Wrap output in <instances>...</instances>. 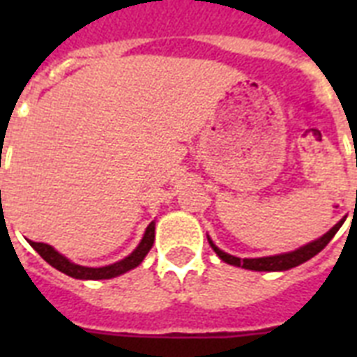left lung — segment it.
<instances>
[{
    "label": "left lung",
    "mask_w": 357,
    "mask_h": 357,
    "mask_svg": "<svg viewBox=\"0 0 357 357\" xmlns=\"http://www.w3.org/2000/svg\"><path fill=\"white\" fill-rule=\"evenodd\" d=\"M344 220H339L335 226H333L328 234L322 235L321 238H317L313 243H307L304 246H300V248L293 250V252H287V254H278V255H268V257H254V259H241V257H235V255H229L226 252L218 248L217 244L213 243L211 238H209V244H211V248L217 252V255L224 263H228V265L234 266H243V268H248V271H257V272H278V271H289V268H293V266H298L302 263H305L307 259H311L313 255H317L321 252L324 246H326L330 241L333 238V235L337 234L339 228L343 226Z\"/></svg>",
    "instance_id": "obj_1"
}]
</instances>
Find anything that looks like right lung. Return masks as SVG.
Segmentation results:
<instances>
[{
    "label": "right lung",
    "mask_w": 357,
    "mask_h": 357,
    "mask_svg": "<svg viewBox=\"0 0 357 357\" xmlns=\"http://www.w3.org/2000/svg\"><path fill=\"white\" fill-rule=\"evenodd\" d=\"M1 192V190H0ZM153 241H155V222H151L144 231V237L140 241V244L137 248L128 255V257H123L122 261H116L113 265L107 266H81L72 263L70 259H66L63 254H59L57 250L50 246V244L44 243H33L29 241V244L33 248L40 254V257L44 261H47L53 268H57V271L64 272L66 276L75 278V280H111V278H116L123 272L131 271L135 266H139L142 263V259L146 257V254L150 252V248L153 246Z\"/></svg>",
    "instance_id": "right-lung-1"
}]
</instances>
